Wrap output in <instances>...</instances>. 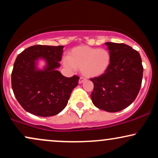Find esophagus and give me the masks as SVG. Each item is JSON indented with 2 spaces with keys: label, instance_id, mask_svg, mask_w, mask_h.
<instances>
[{
  "label": "esophagus",
  "instance_id": "34e87169",
  "mask_svg": "<svg viewBox=\"0 0 158 158\" xmlns=\"http://www.w3.org/2000/svg\"><path fill=\"white\" fill-rule=\"evenodd\" d=\"M85 81V79H84V78H80V79H79V84H81V83L82 82H84V81Z\"/></svg>",
  "mask_w": 158,
  "mask_h": 158
}]
</instances>
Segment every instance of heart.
<instances>
[{
	"label": "heart",
	"mask_w": 158,
	"mask_h": 158,
	"mask_svg": "<svg viewBox=\"0 0 158 158\" xmlns=\"http://www.w3.org/2000/svg\"><path fill=\"white\" fill-rule=\"evenodd\" d=\"M63 63L71 71L80 68L81 73L85 77L95 78L102 76L108 70L110 54L106 49L79 46L70 50L68 58H64Z\"/></svg>",
	"instance_id": "1"
}]
</instances>
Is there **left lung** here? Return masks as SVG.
<instances>
[{
	"label": "left lung",
	"mask_w": 158,
	"mask_h": 158,
	"mask_svg": "<svg viewBox=\"0 0 158 158\" xmlns=\"http://www.w3.org/2000/svg\"><path fill=\"white\" fill-rule=\"evenodd\" d=\"M110 63L102 76L90 79L93 104L108 112L120 111L135 101L141 87L143 68L139 53L125 44L105 43Z\"/></svg>",
	"instance_id": "1"
}]
</instances>
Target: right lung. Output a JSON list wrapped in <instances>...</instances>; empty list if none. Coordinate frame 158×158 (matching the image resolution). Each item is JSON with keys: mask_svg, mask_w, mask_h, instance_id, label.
Here are the masks:
<instances>
[{"mask_svg": "<svg viewBox=\"0 0 158 158\" xmlns=\"http://www.w3.org/2000/svg\"><path fill=\"white\" fill-rule=\"evenodd\" d=\"M64 46L34 45L19 54L14 63L12 88L25 110L39 117H52L68 105L78 85L77 76L65 77L58 70ZM45 65L39 68V61Z\"/></svg>", "mask_w": 158, "mask_h": 158, "instance_id": "add662e5", "label": "right lung"}]
</instances>
